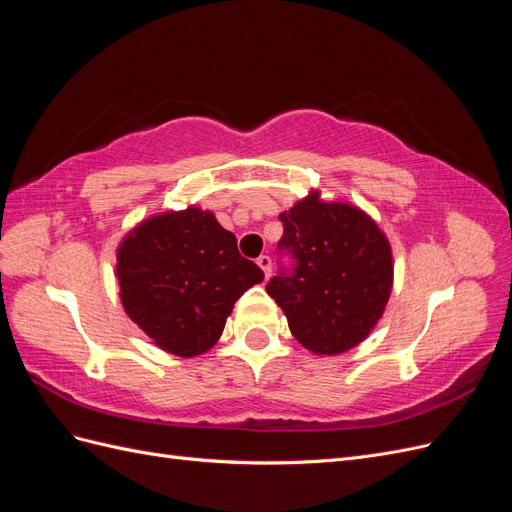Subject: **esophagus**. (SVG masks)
Masks as SVG:
<instances>
[{"label":"esophagus","mask_w":512,"mask_h":512,"mask_svg":"<svg viewBox=\"0 0 512 512\" xmlns=\"http://www.w3.org/2000/svg\"><path fill=\"white\" fill-rule=\"evenodd\" d=\"M256 265L262 269V273H265V277L271 275V258H269V256L262 254V256L256 260Z\"/></svg>","instance_id":"1"}]
</instances>
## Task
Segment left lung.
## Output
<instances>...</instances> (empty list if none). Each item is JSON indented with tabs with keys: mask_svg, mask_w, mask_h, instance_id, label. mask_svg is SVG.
I'll use <instances>...</instances> for the list:
<instances>
[{
	"mask_svg": "<svg viewBox=\"0 0 512 512\" xmlns=\"http://www.w3.org/2000/svg\"><path fill=\"white\" fill-rule=\"evenodd\" d=\"M277 275L269 297L307 350L339 354L361 344L384 312L393 286L386 237L359 209L307 196L280 215Z\"/></svg>",
	"mask_w": 512,
	"mask_h": 512,
	"instance_id": "8db88e82",
	"label": "left lung"
}]
</instances>
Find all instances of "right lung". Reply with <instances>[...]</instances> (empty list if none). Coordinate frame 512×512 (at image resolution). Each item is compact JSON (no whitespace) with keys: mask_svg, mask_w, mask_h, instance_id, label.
Returning <instances> with one entry per match:
<instances>
[{"mask_svg":"<svg viewBox=\"0 0 512 512\" xmlns=\"http://www.w3.org/2000/svg\"><path fill=\"white\" fill-rule=\"evenodd\" d=\"M121 303L162 350L196 356L218 342L232 305L265 280L213 213L190 207L143 222L117 254Z\"/></svg>","mask_w":512,"mask_h":512,"instance_id":"1","label":"right lung"}]
</instances>
